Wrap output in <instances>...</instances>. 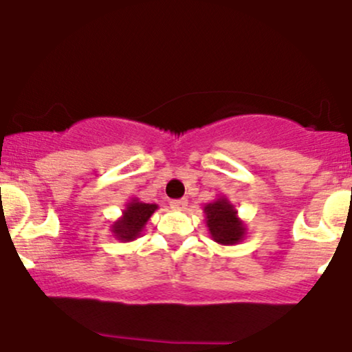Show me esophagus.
Listing matches in <instances>:
<instances>
[{
    "mask_svg": "<svg viewBox=\"0 0 352 352\" xmlns=\"http://www.w3.org/2000/svg\"><path fill=\"white\" fill-rule=\"evenodd\" d=\"M186 206H188V201H186L185 198L172 199V201H170V208L175 209V211H184Z\"/></svg>",
    "mask_w": 352,
    "mask_h": 352,
    "instance_id": "obj_1",
    "label": "esophagus"
}]
</instances>
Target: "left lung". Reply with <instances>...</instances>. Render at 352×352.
Returning a JSON list of instances; mask_svg holds the SVG:
<instances>
[{"label": "left lung", "mask_w": 352, "mask_h": 352, "mask_svg": "<svg viewBox=\"0 0 352 352\" xmlns=\"http://www.w3.org/2000/svg\"><path fill=\"white\" fill-rule=\"evenodd\" d=\"M211 239L219 245H237L247 235L245 222L226 197L216 198L203 208Z\"/></svg>", "instance_id": "left-lung-1"}]
</instances>
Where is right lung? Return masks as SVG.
Wrapping results in <instances>:
<instances>
[{
  "mask_svg": "<svg viewBox=\"0 0 352 352\" xmlns=\"http://www.w3.org/2000/svg\"><path fill=\"white\" fill-rule=\"evenodd\" d=\"M157 209V204H149L140 201L138 198H131L130 201L124 204L122 216L113 222L112 235L120 242H131L143 234V230L148 224L149 217L154 214Z\"/></svg>",
  "mask_w": 352,
  "mask_h": 352,
  "instance_id": "obj_1",
  "label": "right lung"
}]
</instances>
